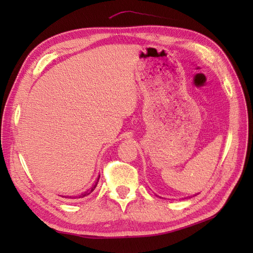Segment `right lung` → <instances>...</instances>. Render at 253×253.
<instances>
[{
    "label": "right lung",
    "mask_w": 253,
    "mask_h": 253,
    "mask_svg": "<svg viewBox=\"0 0 253 253\" xmlns=\"http://www.w3.org/2000/svg\"><path fill=\"white\" fill-rule=\"evenodd\" d=\"M99 179H100V176L98 177V179H96V181L94 182V185L90 188V189H88L87 191H84V193H82V195H79V196H77V197H68L69 199H80V198H84V197H87V196H89L91 192H92L94 189H95V187H96V185H98V182H99ZM64 198H66V197H64Z\"/></svg>",
    "instance_id": "obj_1"
}]
</instances>
